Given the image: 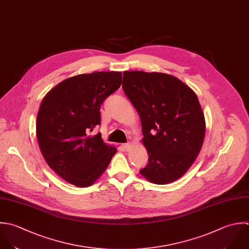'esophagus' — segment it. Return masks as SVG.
<instances>
[{"instance_id": "esophagus-1", "label": "esophagus", "mask_w": 249, "mask_h": 249, "mask_svg": "<svg viewBox=\"0 0 249 249\" xmlns=\"http://www.w3.org/2000/svg\"><path fill=\"white\" fill-rule=\"evenodd\" d=\"M123 147H124V149L126 150V151H128L131 147H132V143L131 142H128V143H124L123 144Z\"/></svg>"}]
</instances>
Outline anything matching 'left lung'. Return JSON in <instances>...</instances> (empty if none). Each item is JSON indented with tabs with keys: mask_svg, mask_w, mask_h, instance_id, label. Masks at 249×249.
Listing matches in <instances>:
<instances>
[{
	"mask_svg": "<svg viewBox=\"0 0 249 249\" xmlns=\"http://www.w3.org/2000/svg\"><path fill=\"white\" fill-rule=\"evenodd\" d=\"M122 87L140 116L149 156L140 173L161 185L180 178L197 159L206 135L196 93L178 77L156 71H125Z\"/></svg>",
	"mask_w": 249,
	"mask_h": 249,
	"instance_id": "obj_1",
	"label": "left lung"
}]
</instances>
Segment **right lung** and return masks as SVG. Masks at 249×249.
<instances>
[{
	"instance_id": "add662e5",
	"label": "right lung",
	"mask_w": 249,
	"mask_h": 249,
	"mask_svg": "<svg viewBox=\"0 0 249 249\" xmlns=\"http://www.w3.org/2000/svg\"><path fill=\"white\" fill-rule=\"evenodd\" d=\"M121 71H95L69 77L42 99L36 135L47 165L68 183L92 185L107 170L116 147L104 142L100 125L103 102L121 85Z\"/></svg>"
}]
</instances>
